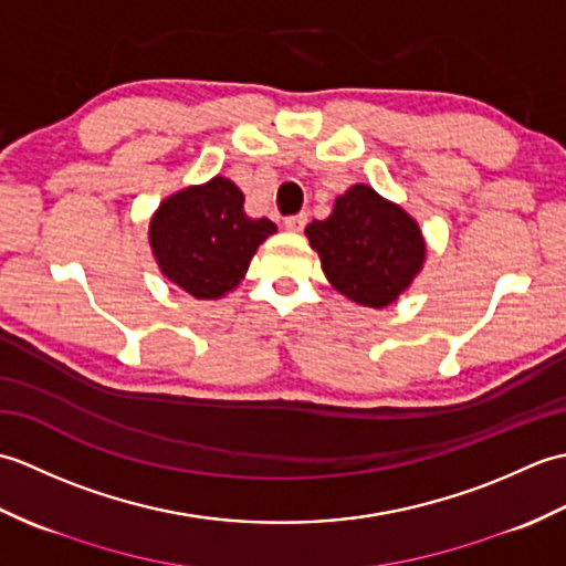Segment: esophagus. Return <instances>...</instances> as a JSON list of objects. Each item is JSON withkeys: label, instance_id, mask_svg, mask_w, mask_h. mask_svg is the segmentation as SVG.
Masks as SVG:
<instances>
[{"label": "esophagus", "instance_id": "1", "mask_svg": "<svg viewBox=\"0 0 566 566\" xmlns=\"http://www.w3.org/2000/svg\"><path fill=\"white\" fill-rule=\"evenodd\" d=\"M306 223H308V216H306V213L286 216V219H284V228H286V231H294V233H298V231H304V228H306Z\"/></svg>", "mask_w": 566, "mask_h": 566}]
</instances>
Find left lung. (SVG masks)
<instances>
[{"label":"left lung","instance_id":"left-lung-1","mask_svg":"<svg viewBox=\"0 0 566 566\" xmlns=\"http://www.w3.org/2000/svg\"><path fill=\"white\" fill-rule=\"evenodd\" d=\"M306 238L333 290L369 308L394 304L426 262L418 223L367 185L335 199L326 221L306 226Z\"/></svg>","mask_w":566,"mask_h":566}]
</instances>
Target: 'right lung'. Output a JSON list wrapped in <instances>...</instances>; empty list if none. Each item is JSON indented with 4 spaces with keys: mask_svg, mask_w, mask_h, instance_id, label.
I'll list each match as a JSON object with an SVG mask.
<instances>
[{
    "mask_svg": "<svg viewBox=\"0 0 566 566\" xmlns=\"http://www.w3.org/2000/svg\"><path fill=\"white\" fill-rule=\"evenodd\" d=\"M243 191L213 177L167 197L150 219V248L160 272L195 298H221L243 280L268 235L270 219H250Z\"/></svg>",
    "mask_w": 566,
    "mask_h": 566,
    "instance_id": "add662e5",
    "label": "right lung"
}]
</instances>
